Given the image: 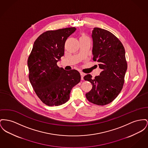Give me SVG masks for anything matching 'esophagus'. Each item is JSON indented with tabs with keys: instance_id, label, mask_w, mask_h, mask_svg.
Returning a JSON list of instances; mask_svg holds the SVG:
<instances>
[{
	"instance_id": "34e87169",
	"label": "esophagus",
	"mask_w": 148,
	"mask_h": 148,
	"mask_svg": "<svg viewBox=\"0 0 148 148\" xmlns=\"http://www.w3.org/2000/svg\"><path fill=\"white\" fill-rule=\"evenodd\" d=\"M80 75H81V79H82V80H83V77H84L85 74L83 73H82V72H80Z\"/></svg>"
}]
</instances>
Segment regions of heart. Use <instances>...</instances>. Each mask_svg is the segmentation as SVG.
Here are the masks:
<instances>
[{"mask_svg":"<svg viewBox=\"0 0 148 148\" xmlns=\"http://www.w3.org/2000/svg\"><path fill=\"white\" fill-rule=\"evenodd\" d=\"M82 37V38H83V37H87L86 36V35H84V34H83V35H82V37Z\"/></svg>","mask_w":148,"mask_h":148,"instance_id":"b5f03b06","label":"heart"}]
</instances>
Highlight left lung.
Wrapping results in <instances>:
<instances>
[{"mask_svg":"<svg viewBox=\"0 0 148 148\" xmlns=\"http://www.w3.org/2000/svg\"><path fill=\"white\" fill-rule=\"evenodd\" d=\"M92 36L93 60L98 62L102 71L94 79L90 74L84 77L92 85L86 96L89 102L104 106L112 102L123 88L127 68L125 50L120 40L107 30L95 27Z\"/></svg>","mask_w":148,"mask_h":148,"instance_id":"left-lung-1","label":"left lung"}]
</instances>
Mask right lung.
<instances>
[{
  "label": "right lung",
  "instance_id": "obj_1",
  "mask_svg": "<svg viewBox=\"0 0 148 148\" xmlns=\"http://www.w3.org/2000/svg\"><path fill=\"white\" fill-rule=\"evenodd\" d=\"M75 30L69 27L45 32L36 40L28 58L29 82L40 99L49 106L68 101L71 89L80 81L77 70H65L57 65L67 38Z\"/></svg>",
  "mask_w": 148,
  "mask_h": 148
}]
</instances>
